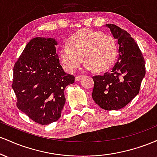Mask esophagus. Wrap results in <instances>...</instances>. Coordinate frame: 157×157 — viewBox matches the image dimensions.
<instances>
[{"label":"esophagus","instance_id":"esophagus-1","mask_svg":"<svg viewBox=\"0 0 157 157\" xmlns=\"http://www.w3.org/2000/svg\"><path fill=\"white\" fill-rule=\"evenodd\" d=\"M82 75H77L76 77H75V80L76 81H80L81 79H82Z\"/></svg>","mask_w":157,"mask_h":157}]
</instances>
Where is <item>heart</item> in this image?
<instances>
[{"label": "heart", "mask_w": 157, "mask_h": 157, "mask_svg": "<svg viewBox=\"0 0 157 157\" xmlns=\"http://www.w3.org/2000/svg\"><path fill=\"white\" fill-rule=\"evenodd\" d=\"M117 54V46L112 36L88 29L75 34L59 52L61 62L70 72L79 67L82 57L86 69L104 71L112 65Z\"/></svg>", "instance_id": "obj_1"}]
</instances>
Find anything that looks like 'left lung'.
Returning <instances> with one entry per match:
<instances>
[{
  "label": "left lung",
  "instance_id": "obj_1",
  "mask_svg": "<svg viewBox=\"0 0 157 157\" xmlns=\"http://www.w3.org/2000/svg\"><path fill=\"white\" fill-rule=\"evenodd\" d=\"M119 45V58L112 69L94 76L92 98L102 109L125 107L140 92L145 75V60L137 44L128 32L114 24H106Z\"/></svg>",
  "mask_w": 157,
  "mask_h": 157
}]
</instances>
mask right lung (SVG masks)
Returning <instances> with one entry per match:
<instances>
[{
	"instance_id": "obj_1",
	"label": "right lung",
	"mask_w": 157,
	"mask_h": 157,
	"mask_svg": "<svg viewBox=\"0 0 157 157\" xmlns=\"http://www.w3.org/2000/svg\"><path fill=\"white\" fill-rule=\"evenodd\" d=\"M53 38L35 37L26 45L13 68L12 87L17 107L40 125L57 121L66 102L64 90L75 82L56 54Z\"/></svg>"
}]
</instances>
